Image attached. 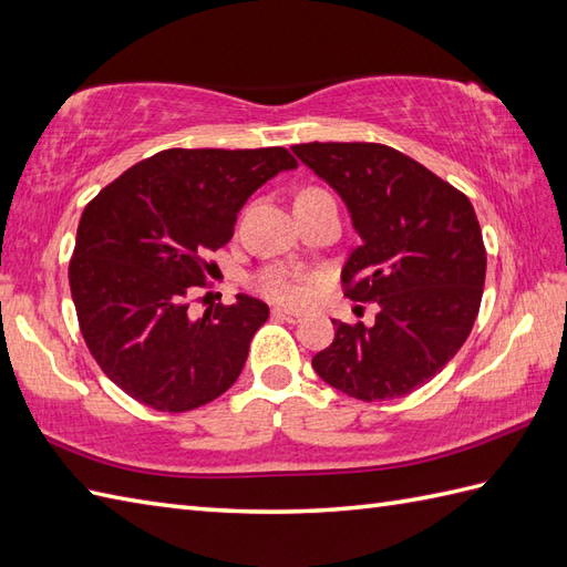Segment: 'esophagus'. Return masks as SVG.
<instances>
[{
  "mask_svg": "<svg viewBox=\"0 0 567 567\" xmlns=\"http://www.w3.org/2000/svg\"><path fill=\"white\" fill-rule=\"evenodd\" d=\"M271 312H274V317H281V320H286V322H293V324L302 320V315H300L298 310H288V308H274Z\"/></svg>",
  "mask_w": 567,
  "mask_h": 567,
  "instance_id": "esophagus-1",
  "label": "esophagus"
}]
</instances>
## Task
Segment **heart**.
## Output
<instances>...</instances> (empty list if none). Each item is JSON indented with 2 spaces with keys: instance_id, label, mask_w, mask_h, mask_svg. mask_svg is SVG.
<instances>
[{
  "instance_id": "obj_1",
  "label": "heart",
  "mask_w": 567,
  "mask_h": 567,
  "mask_svg": "<svg viewBox=\"0 0 567 567\" xmlns=\"http://www.w3.org/2000/svg\"><path fill=\"white\" fill-rule=\"evenodd\" d=\"M302 192H322L317 187H308ZM257 288L271 300L286 302V306H296L302 298H306V286H302V279L296 271L288 269H267L257 276Z\"/></svg>"
}]
</instances>
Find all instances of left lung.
Returning <instances> with one entry per match:
<instances>
[{"label": "left lung", "mask_w": 567, "mask_h": 567, "mask_svg": "<svg viewBox=\"0 0 567 567\" xmlns=\"http://www.w3.org/2000/svg\"><path fill=\"white\" fill-rule=\"evenodd\" d=\"M291 148L343 199L361 236L341 269L347 296L380 308L372 327L331 320L334 341L312 368L363 402L411 394L452 361L478 315L486 247L474 206L392 146Z\"/></svg>", "instance_id": "obj_1"}]
</instances>
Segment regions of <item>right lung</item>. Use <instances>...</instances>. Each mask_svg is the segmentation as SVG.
I'll return each instance as SVG.
<instances>
[{"label":"right lung","instance_id":"add662e5","mask_svg":"<svg viewBox=\"0 0 567 567\" xmlns=\"http://www.w3.org/2000/svg\"><path fill=\"white\" fill-rule=\"evenodd\" d=\"M298 168L281 146L165 148L99 192L79 220L69 286L81 334L120 390L156 411L214 402L238 380L269 308L233 306L189 317L204 257L233 238L255 192Z\"/></svg>","mask_w":567,"mask_h":567}]
</instances>
